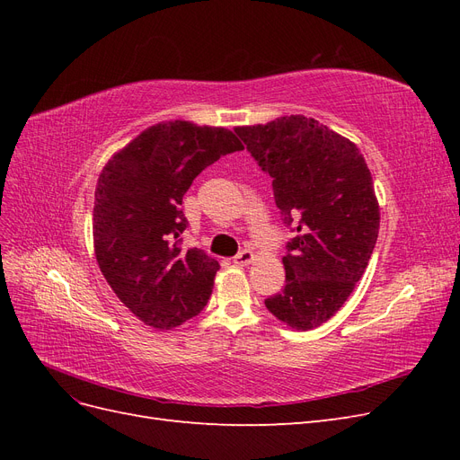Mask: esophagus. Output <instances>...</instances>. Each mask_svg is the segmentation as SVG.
<instances>
[{
	"label": "esophagus",
	"mask_w": 460,
	"mask_h": 460,
	"mask_svg": "<svg viewBox=\"0 0 460 460\" xmlns=\"http://www.w3.org/2000/svg\"><path fill=\"white\" fill-rule=\"evenodd\" d=\"M253 259H255V255H253L252 249H242V252L234 257V262L240 264V267H245V264L253 262Z\"/></svg>",
	"instance_id": "esophagus-1"
}]
</instances>
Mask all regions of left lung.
<instances>
[{"instance_id":"left-lung-1","label":"left lung","mask_w":460,"mask_h":460,"mask_svg":"<svg viewBox=\"0 0 460 460\" xmlns=\"http://www.w3.org/2000/svg\"><path fill=\"white\" fill-rule=\"evenodd\" d=\"M294 232L282 259L286 286L267 309L288 326L313 330L340 311L363 278L380 230L365 157L347 137L303 115L235 128Z\"/></svg>"}]
</instances>
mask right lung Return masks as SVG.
<instances>
[{
	"instance_id": "1",
	"label": "right lung",
	"mask_w": 460,
	"mask_h": 460,
	"mask_svg": "<svg viewBox=\"0 0 460 460\" xmlns=\"http://www.w3.org/2000/svg\"><path fill=\"white\" fill-rule=\"evenodd\" d=\"M243 146L226 128L186 120L144 130L111 159L93 201L95 259L117 297L159 330L203 311L220 264L182 249V198L196 176Z\"/></svg>"
}]
</instances>
